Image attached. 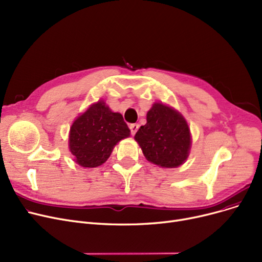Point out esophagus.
Listing matches in <instances>:
<instances>
[{
    "label": "esophagus",
    "instance_id": "esophagus-1",
    "mask_svg": "<svg viewBox=\"0 0 262 262\" xmlns=\"http://www.w3.org/2000/svg\"><path fill=\"white\" fill-rule=\"evenodd\" d=\"M138 128H139V125H138V124H130V125H129V129H130V133H132L133 136H134L136 133H137Z\"/></svg>",
    "mask_w": 262,
    "mask_h": 262
}]
</instances>
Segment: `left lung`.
I'll return each mask as SVG.
<instances>
[{
    "mask_svg": "<svg viewBox=\"0 0 262 262\" xmlns=\"http://www.w3.org/2000/svg\"><path fill=\"white\" fill-rule=\"evenodd\" d=\"M147 161L163 168H176L189 154L191 137L186 120L172 107L155 103L146 113V124L135 135Z\"/></svg>",
    "mask_w": 262,
    "mask_h": 262,
    "instance_id": "left-lung-1",
    "label": "left lung"
}]
</instances>
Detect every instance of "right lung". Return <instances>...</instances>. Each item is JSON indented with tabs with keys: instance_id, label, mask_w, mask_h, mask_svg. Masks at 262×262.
Instances as JSON below:
<instances>
[{
	"instance_id": "1",
	"label": "right lung",
	"mask_w": 262,
	"mask_h": 262,
	"mask_svg": "<svg viewBox=\"0 0 262 262\" xmlns=\"http://www.w3.org/2000/svg\"><path fill=\"white\" fill-rule=\"evenodd\" d=\"M129 128L119 112H112L99 100L79 116L70 130V150L75 162L84 168L103 165L113 147L129 137Z\"/></svg>"
}]
</instances>
